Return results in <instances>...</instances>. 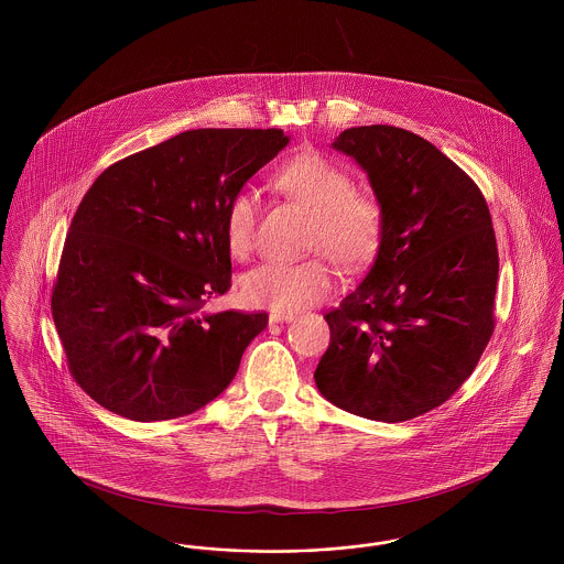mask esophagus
Instances as JSON below:
<instances>
[{
  "label": "esophagus",
  "instance_id": "esophagus-1",
  "mask_svg": "<svg viewBox=\"0 0 564 564\" xmlns=\"http://www.w3.org/2000/svg\"><path fill=\"white\" fill-rule=\"evenodd\" d=\"M292 319H294V313L290 311H272L269 315L270 323L292 322Z\"/></svg>",
  "mask_w": 564,
  "mask_h": 564
}]
</instances>
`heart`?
I'll return each mask as SVG.
<instances>
[{"label": "heart", "instance_id": "b5f03b06", "mask_svg": "<svg viewBox=\"0 0 564 564\" xmlns=\"http://www.w3.org/2000/svg\"><path fill=\"white\" fill-rule=\"evenodd\" d=\"M276 186L313 214L308 249L327 253L347 272L375 262L384 237V215L375 198L355 194L345 169L319 152H302L281 164ZM260 198L253 189H237L224 209V239L235 258H247L256 242ZM336 270L325 256L302 262H267L247 272L241 294L247 304L272 311H295L334 292Z\"/></svg>", "mask_w": 564, "mask_h": 564}]
</instances>
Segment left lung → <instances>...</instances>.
Listing matches in <instances>:
<instances>
[{
  "mask_svg": "<svg viewBox=\"0 0 564 564\" xmlns=\"http://www.w3.org/2000/svg\"><path fill=\"white\" fill-rule=\"evenodd\" d=\"M332 145L368 173L384 237L357 290L323 315L332 336L315 382L350 414L402 423L451 400L492 336V219L476 182L419 134L355 127Z\"/></svg>",
  "mask_w": 564,
  "mask_h": 564,
  "instance_id": "left-lung-1",
  "label": "left lung"
}]
</instances>
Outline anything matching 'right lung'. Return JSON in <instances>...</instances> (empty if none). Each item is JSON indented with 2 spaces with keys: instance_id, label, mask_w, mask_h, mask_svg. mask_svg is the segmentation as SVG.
Listing matches in <instances>:
<instances>
[{
  "instance_id": "right-lung-1",
  "label": "right lung",
  "mask_w": 564,
  "mask_h": 564,
  "mask_svg": "<svg viewBox=\"0 0 564 564\" xmlns=\"http://www.w3.org/2000/svg\"><path fill=\"white\" fill-rule=\"evenodd\" d=\"M290 137L196 129L108 166L82 198L54 281L67 368L109 412L171 421L215 400L269 315H200L230 290L224 209Z\"/></svg>"
}]
</instances>
